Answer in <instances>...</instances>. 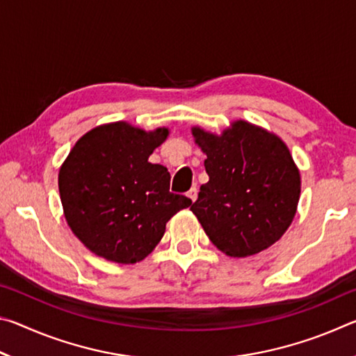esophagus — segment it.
Listing matches in <instances>:
<instances>
[{"mask_svg":"<svg viewBox=\"0 0 356 356\" xmlns=\"http://www.w3.org/2000/svg\"><path fill=\"white\" fill-rule=\"evenodd\" d=\"M186 196H188L190 200L195 202L197 200V188H196V186H193V188L188 193H186Z\"/></svg>","mask_w":356,"mask_h":356,"instance_id":"obj_1","label":"esophagus"}]
</instances>
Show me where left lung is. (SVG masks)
Returning <instances> with one entry per match:
<instances>
[{
  "label": "left lung",
  "mask_w": 356,
  "mask_h": 356,
  "mask_svg": "<svg viewBox=\"0 0 356 356\" xmlns=\"http://www.w3.org/2000/svg\"><path fill=\"white\" fill-rule=\"evenodd\" d=\"M207 159L209 182L191 212L216 248L231 257L257 254L284 236L301 191L291 150L278 135L234 120L221 135L191 129Z\"/></svg>",
  "instance_id": "1"
}]
</instances>
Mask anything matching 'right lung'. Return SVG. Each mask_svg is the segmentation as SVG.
I'll use <instances>...</instances> for the list:
<instances>
[{
    "label": "right lung",
    "instance_id": "1",
    "mask_svg": "<svg viewBox=\"0 0 356 356\" xmlns=\"http://www.w3.org/2000/svg\"><path fill=\"white\" fill-rule=\"evenodd\" d=\"M170 135L119 120L84 134L59 168L65 221L99 257L136 264L163 237L166 222L191 200L170 191L165 166L149 161Z\"/></svg>",
    "mask_w": 356,
    "mask_h": 356
}]
</instances>
